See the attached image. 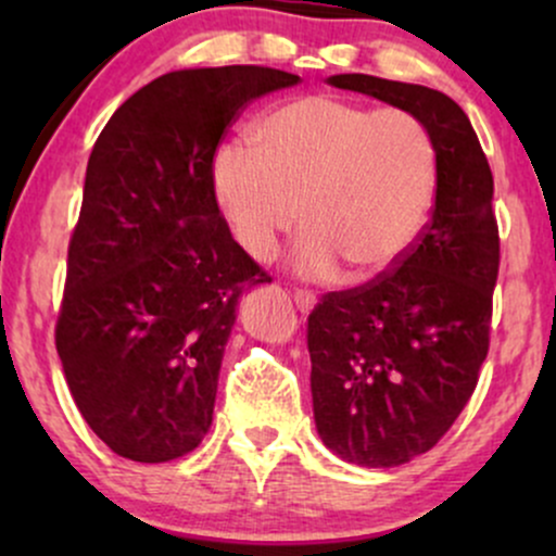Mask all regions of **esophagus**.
<instances>
[{
    "mask_svg": "<svg viewBox=\"0 0 556 556\" xmlns=\"http://www.w3.org/2000/svg\"><path fill=\"white\" fill-rule=\"evenodd\" d=\"M292 298H295V305H298L300 314H308V311L316 305V295L308 290H295L292 292Z\"/></svg>",
    "mask_w": 556,
    "mask_h": 556,
    "instance_id": "34e87169",
    "label": "esophagus"
}]
</instances>
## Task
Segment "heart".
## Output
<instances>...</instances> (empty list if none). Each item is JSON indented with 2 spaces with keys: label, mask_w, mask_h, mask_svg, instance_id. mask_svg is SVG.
Segmentation results:
<instances>
[{
  "label": "heart",
  "mask_w": 556,
  "mask_h": 556,
  "mask_svg": "<svg viewBox=\"0 0 556 556\" xmlns=\"http://www.w3.org/2000/svg\"><path fill=\"white\" fill-rule=\"evenodd\" d=\"M437 175V143L416 114L311 93L266 112L253 146H219L212 190L251 258L277 256L300 216L303 277H331L342 264L353 279H374L416 245Z\"/></svg>",
  "instance_id": "1"
}]
</instances>
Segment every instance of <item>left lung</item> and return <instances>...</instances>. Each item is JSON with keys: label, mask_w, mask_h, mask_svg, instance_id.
Masks as SVG:
<instances>
[{"label": "left lung", "mask_w": 556, "mask_h": 556, "mask_svg": "<svg viewBox=\"0 0 556 556\" xmlns=\"http://www.w3.org/2000/svg\"><path fill=\"white\" fill-rule=\"evenodd\" d=\"M329 83L405 110L437 143V201L394 269L327 292L308 316L311 394L321 442L363 468H394L452 429L489 353L500 274L494 177L450 96L374 75Z\"/></svg>", "instance_id": "left-lung-1"}]
</instances>
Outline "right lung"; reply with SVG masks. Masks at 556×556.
Wrapping results in <instances>:
<instances>
[{
    "mask_svg": "<svg viewBox=\"0 0 556 556\" xmlns=\"http://www.w3.org/2000/svg\"><path fill=\"white\" fill-rule=\"evenodd\" d=\"M298 80L261 65L175 70L93 143L54 342L80 416L119 457L175 460L212 426L240 292L271 282L216 206L212 162L253 99Z\"/></svg>",
    "mask_w": 556,
    "mask_h": 556,
    "instance_id": "add662e5",
    "label": "right lung"
}]
</instances>
